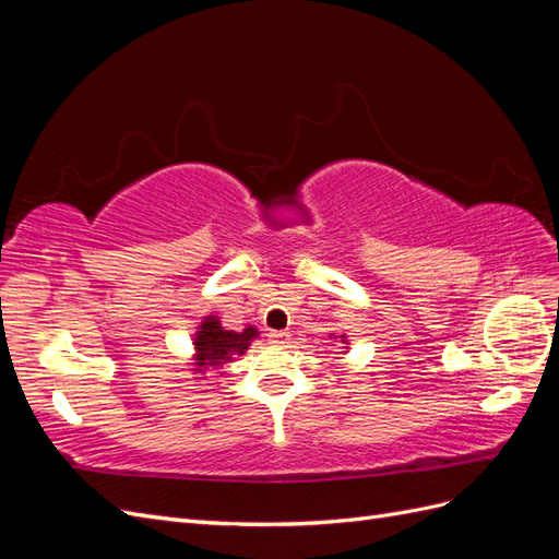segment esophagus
Listing matches in <instances>:
<instances>
[{
  "mask_svg": "<svg viewBox=\"0 0 559 559\" xmlns=\"http://www.w3.org/2000/svg\"><path fill=\"white\" fill-rule=\"evenodd\" d=\"M289 331H270L267 333V341L270 343H273V345H286V343H289Z\"/></svg>",
  "mask_w": 559,
  "mask_h": 559,
  "instance_id": "obj_1",
  "label": "esophagus"
}]
</instances>
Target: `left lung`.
<instances>
[{
  "label": "left lung",
  "instance_id": "obj_1",
  "mask_svg": "<svg viewBox=\"0 0 559 559\" xmlns=\"http://www.w3.org/2000/svg\"><path fill=\"white\" fill-rule=\"evenodd\" d=\"M343 337H345V335H343ZM343 343H345V341H343Z\"/></svg>",
  "mask_w": 559,
  "mask_h": 559
}]
</instances>
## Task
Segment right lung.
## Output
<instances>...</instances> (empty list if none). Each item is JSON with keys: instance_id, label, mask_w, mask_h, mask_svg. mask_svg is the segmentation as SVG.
Returning a JSON list of instances; mask_svg holds the SVG:
<instances>
[{"instance_id": "add662e5", "label": "right lung", "mask_w": 559, "mask_h": 559, "mask_svg": "<svg viewBox=\"0 0 559 559\" xmlns=\"http://www.w3.org/2000/svg\"><path fill=\"white\" fill-rule=\"evenodd\" d=\"M259 335V331L249 326L245 331H226L222 326L218 317L210 314L202 319V324L198 326V333L193 337L195 345V370L202 373V368H212V366H222L226 364L233 354H245L249 349V343Z\"/></svg>"}]
</instances>
